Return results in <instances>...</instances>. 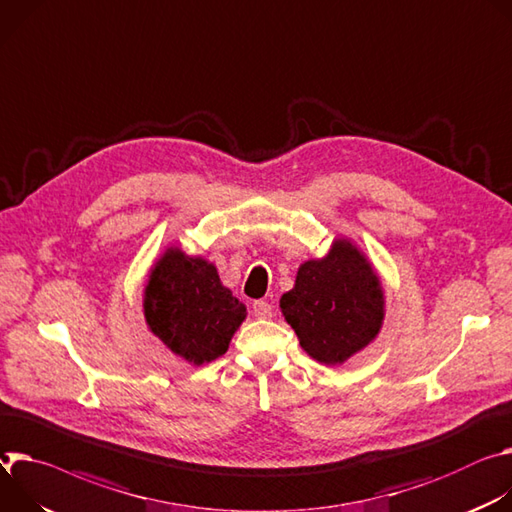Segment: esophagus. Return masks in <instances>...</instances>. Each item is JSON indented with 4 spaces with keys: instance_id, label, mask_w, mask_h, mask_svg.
Wrapping results in <instances>:
<instances>
[{
    "instance_id": "esophagus-1",
    "label": "esophagus",
    "mask_w": 512,
    "mask_h": 512,
    "mask_svg": "<svg viewBox=\"0 0 512 512\" xmlns=\"http://www.w3.org/2000/svg\"><path fill=\"white\" fill-rule=\"evenodd\" d=\"M252 313L258 317V319H268L272 315V305L266 303V301H254L252 303Z\"/></svg>"
}]
</instances>
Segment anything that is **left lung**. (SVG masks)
<instances>
[{
  "label": "left lung",
  "mask_w": 512,
  "mask_h": 512,
  "mask_svg": "<svg viewBox=\"0 0 512 512\" xmlns=\"http://www.w3.org/2000/svg\"><path fill=\"white\" fill-rule=\"evenodd\" d=\"M280 309L301 348L321 364H344L378 335L384 299L378 276L346 240L323 260L305 262Z\"/></svg>",
  "instance_id": "1"
}]
</instances>
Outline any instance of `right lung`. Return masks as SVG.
<instances>
[{
    "mask_svg": "<svg viewBox=\"0 0 512 512\" xmlns=\"http://www.w3.org/2000/svg\"><path fill=\"white\" fill-rule=\"evenodd\" d=\"M144 315L166 348L203 364L227 352L246 307L221 285L213 264L170 248L148 278Z\"/></svg>",
    "mask_w": 512,
    "mask_h": 512,
    "instance_id": "add662e5",
    "label": "right lung"
}]
</instances>
